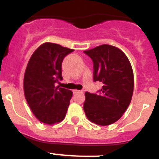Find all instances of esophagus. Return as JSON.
Here are the masks:
<instances>
[{"instance_id": "obj_1", "label": "esophagus", "mask_w": 159, "mask_h": 159, "mask_svg": "<svg viewBox=\"0 0 159 159\" xmlns=\"http://www.w3.org/2000/svg\"><path fill=\"white\" fill-rule=\"evenodd\" d=\"M78 92H80V91H79V90H73V93H78Z\"/></svg>"}]
</instances>
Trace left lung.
<instances>
[{
	"label": "left lung",
	"mask_w": 159,
	"mask_h": 159,
	"mask_svg": "<svg viewBox=\"0 0 159 159\" xmlns=\"http://www.w3.org/2000/svg\"><path fill=\"white\" fill-rule=\"evenodd\" d=\"M93 61V80L103 84L99 94L85 92L84 110L90 121L107 126L128 107L134 91V74L127 56L115 46L102 44L84 51Z\"/></svg>",
	"instance_id": "8db88e82"
}]
</instances>
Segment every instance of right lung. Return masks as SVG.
<instances>
[{
  "mask_svg": "<svg viewBox=\"0 0 159 159\" xmlns=\"http://www.w3.org/2000/svg\"><path fill=\"white\" fill-rule=\"evenodd\" d=\"M74 51L53 43H44L32 55L24 76L28 104L39 121L48 125L64 119L72 92L56 87L62 80V62Z\"/></svg>",
  "mask_w": 159,
  "mask_h": 159,
  "instance_id": "right-lung-1",
  "label": "right lung"
}]
</instances>
